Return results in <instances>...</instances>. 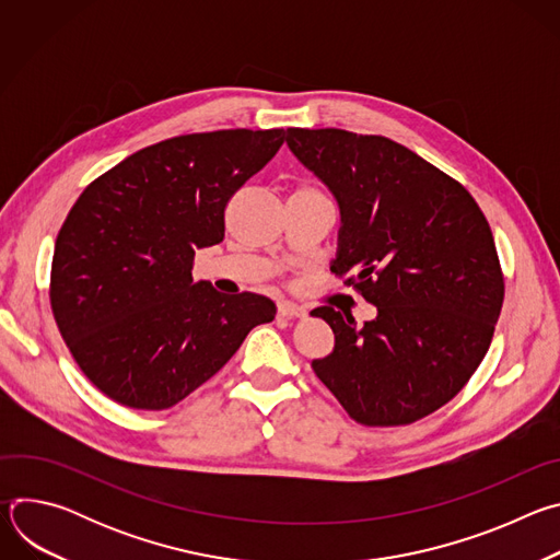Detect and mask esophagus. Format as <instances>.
I'll return each mask as SVG.
<instances>
[{
    "mask_svg": "<svg viewBox=\"0 0 560 560\" xmlns=\"http://www.w3.org/2000/svg\"><path fill=\"white\" fill-rule=\"evenodd\" d=\"M277 310H279V314L285 316V318H303V316H307V310H305V307H301V305H296V303H290V301L279 303Z\"/></svg>",
    "mask_w": 560,
    "mask_h": 560,
    "instance_id": "esophagus-1",
    "label": "esophagus"
}]
</instances>
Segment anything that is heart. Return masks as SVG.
<instances>
[{"instance_id":"obj_1","label":"heart","mask_w":560,"mask_h":560,"mask_svg":"<svg viewBox=\"0 0 560 560\" xmlns=\"http://www.w3.org/2000/svg\"><path fill=\"white\" fill-rule=\"evenodd\" d=\"M303 190H312V188H303Z\"/></svg>"}]
</instances>
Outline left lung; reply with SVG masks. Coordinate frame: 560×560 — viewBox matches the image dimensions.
Masks as SVG:
<instances>
[{
	"mask_svg": "<svg viewBox=\"0 0 560 560\" xmlns=\"http://www.w3.org/2000/svg\"><path fill=\"white\" fill-rule=\"evenodd\" d=\"M288 148L341 210L330 270L376 305L312 310L335 332L314 374L363 425L415 423L454 398L483 361L505 283L486 214L410 148L339 128H288Z\"/></svg>",
	"mask_w": 560,
	"mask_h": 560,
	"instance_id": "1",
	"label": "left lung"
}]
</instances>
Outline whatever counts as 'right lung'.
Segmentation results:
<instances>
[{
  "label": "right lung",
  "instance_id": "1",
  "mask_svg": "<svg viewBox=\"0 0 560 560\" xmlns=\"http://www.w3.org/2000/svg\"><path fill=\"white\" fill-rule=\"evenodd\" d=\"M283 139V128H236L159 141L70 208L55 242L50 305L77 365L113 401L177 406L275 318L268 296L195 283L192 261L223 242L230 197Z\"/></svg>",
  "mask_w": 560,
  "mask_h": 560
}]
</instances>
